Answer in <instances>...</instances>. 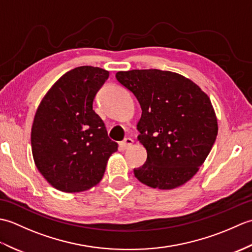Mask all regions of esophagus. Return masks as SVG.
I'll use <instances>...</instances> for the list:
<instances>
[{"label": "esophagus", "instance_id": "34e87169", "mask_svg": "<svg viewBox=\"0 0 252 252\" xmlns=\"http://www.w3.org/2000/svg\"><path fill=\"white\" fill-rule=\"evenodd\" d=\"M132 145H133V140H132V138L126 137V138H125V140H123L120 143L119 146H120L121 149H123V151H125V149H129Z\"/></svg>", "mask_w": 252, "mask_h": 252}]
</instances>
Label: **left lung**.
Returning <instances> with one entry per match:
<instances>
[{
    "instance_id": "8db88e82",
    "label": "left lung",
    "mask_w": 252,
    "mask_h": 252,
    "mask_svg": "<svg viewBox=\"0 0 252 252\" xmlns=\"http://www.w3.org/2000/svg\"><path fill=\"white\" fill-rule=\"evenodd\" d=\"M116 78L142 108L138 141L147 160L135 178L153 189H173L189 182L205 162L218 135L209 96L191 80L172 71L134 69Z\"/></svg>"
}]
</instances>
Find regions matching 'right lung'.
Returning a JSON list of instances; mask_svg holds the SVG:
<instances>
[{"label": "right lung", "mask_w": 252, "mask_h": 252, "mask_svg": "<svg viewBox=\"0 0 252 252\" xmlns=\"http://www.w3.org/2000/svg\"><path fill=\"white\" fill-rule=\"evenodd\" d=\"M109 72L81 66L66 72L47 91L31 129V148L40 173L56 189L79 192L103 179L118 144L107 134L93 100Z\"/></svg>", "instance_id": "1"}]
</instances>
